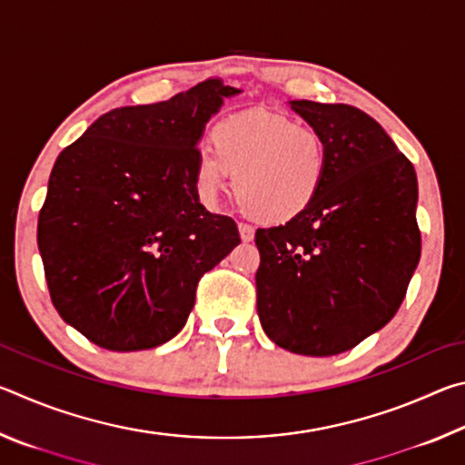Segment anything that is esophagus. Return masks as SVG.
<instances>
[{
    "instance_id": "esophagus-1",
    "label": "esophagus",
    "mask_w": 465,
    "mask_h": 465,
    "mask_svg": "<svg viewBox=\"0 0 465 465\" xmlns=\"http://www.w3.org/2000/svg\"><path fill=\"white\" fill-rule=\"evenodd\" d=\"M238 232H240V238L243 242H252L254 240V227L248 225V223H238Z\"/></svg>"
}]
</instances>
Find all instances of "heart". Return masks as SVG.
I'll list each match as a JSON object with an SVG mask.
<instances>
[{"instance_id":"obj_1","label":"heart","mask_w":465,"mask_h":465,"mask_svg":"<svg viewBox=\"0 0 465 465\" xmlns=\"http://www.w3.org/2000/svg\"><path fill=\"white\" fill-rule=\"evenodd\" d=\"M213 147L194 155V184L204 201L223 191L227 172L243 213L285 223L310 207L324 184L328 145L318 129L287 116L248 113L213 129Z\"/></svg>"}]
</instances>
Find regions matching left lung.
Wrapping results in <instances>:
<instances>
[{
    "instance_id": "obj_1",
    "label": "left lung",
    "mask_w": 465,
    "mask_h": 465,
    "mask_svg": "<svg viewBox=\"0 0 465 465\" xmlns=\"http://www.w3.org/2000/svg\"><path fill=\"white\" fill-rule=\"evenodd\" d=\"M328 145L316 199L285 225L256 232V308L274 344L332 357L381 330L420 258L419 184L381 124L349 104L291 100Z\"/></svg>"
}]
</instances>
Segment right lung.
<instances>
[{
    "mask_svg": "<svg viewBox=\"0 0 465 465\" xmlns=\"http://www.w3.org/2000/svg\"><path fill=\"white\" fill-rule=\"evenodd\" d=\"M240 94L219 77L166 102L102 114L54 162L38 250L59 316L108 351L174 338L196 285L240 243L233 219L199 203L204 124Z\"/></svg>",
    "mask_w": 465,
    "mask_h": 465,
    "instance_id": "add662e5",
    "label": "right lung"
}]
</instances>
